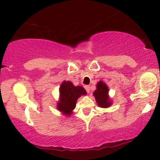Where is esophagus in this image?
Masks as SVG:
<instances>
[{
    "instance_id": "esophagus-1",
    "label": "esophagus",
    "mask_w": 160,
    "mask_h": 160,
    "mask_svg": "<svg viewBox=\"0 0 160 160\" xmlns=\"http://www.w3.org/2000/svg\"><path fill=\"white\" fill-rule=\"evenodd\" d=\"M84 88H85V90H86L87 92H88V93L90 92V86H88V85H87V86L84 87Z\"/></svg>"
}]
</instances>
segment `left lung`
<instances>
[{
    "instance_id": "left-lung-1",
    "label": "left lung",
    "mask_w": 160,
    "mask_h": 160,
    "mask_svg": "<svg viewBox=\"0 0 160 160\" xmlns=\"http://www.w3.org/2000/svg\"><path fill=\"white\" fill-rule=\"evenodd\" d=\"M96 87V90L93 94L98 104L103 108L109 107L111 105V101H109V96H108L109 90H108L107 86L103 82H99Z\"/></svg>"
}]
</instances>
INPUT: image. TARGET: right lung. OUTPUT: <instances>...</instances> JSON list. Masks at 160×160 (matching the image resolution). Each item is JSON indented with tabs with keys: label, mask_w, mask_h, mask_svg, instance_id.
<instances>
[{
	"label": "right lung",
	"mask_w": 160,
	"mask_h": 160,
	"mask_svg": "<svg viewBox=\"0 0 160 160\" xmlns=\"http://www.w3.org/2000/svg\"><path fill=\"white\" fill-rule=\"evenodd\" d=\"M60 101L57 107L66 115H70L76 107V101L82 95H86L82 87H75L70 82H63L60 87Z\"/></svg>",
	"instance_id": "add662e5"
}]
</instances>
